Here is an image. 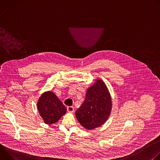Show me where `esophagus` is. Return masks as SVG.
<instances>
[{"instance_id": "esophagus-1", "label": "esophagus", "mask_w": 160, "mask_h": 160, "mask_svg": "<svg viewBox=\"0 0 160 160\" xmlns=\"http://www.w3.org/2000/svg\"><path fill=\"white\" fill-rule=\"evenodd\" d=\"M67 111L68 112H73L74 108L73 106H68V107H67Z\"/></svg>"}]
</instances>
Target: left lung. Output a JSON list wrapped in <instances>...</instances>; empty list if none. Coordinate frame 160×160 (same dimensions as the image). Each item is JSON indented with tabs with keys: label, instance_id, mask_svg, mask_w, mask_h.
Masks as SVG:
<instances>
[{
	"label": "left lung",
	"instance_id": "8db88e82",
	"mask_svg": "<svg viewBox=\"0 0 160 160\" xmlns=\"http://www.w3.org/2000/svg\"><path fill=\"white\" fill-rule=\"evenodd\" d=\"M111 109L112 101L109 90L101 78H97L87 90L85 99L75 115L80 125L91 130L108 120Z\"/></svg>",
	"mask_w": 160,
	"mask_h": 160
}]
</instances>
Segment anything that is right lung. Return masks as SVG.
Instances as JSON below:
<instances>
[{
	"mask_svg": "<svg viewBox=\"0 0 160 160\" xmlns=\"http://www.w3.org/2000/svg\"><path fill=\"white\" fill-rule=\"evenodd\" d=\"M37 109L45 124L56 123L66 112V108L52 91H46L39 98Z\"/></svg>",
	"mask_w": 160,
	"mask_h": 160,
	"instance_id": "1",
	"label": "right lung"
}]
</instances>
